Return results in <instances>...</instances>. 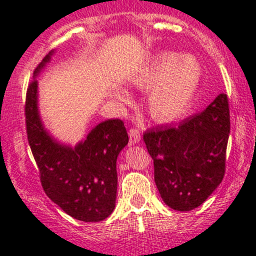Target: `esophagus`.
Returning <instances> with one entry per match:
<instances>
[{
	"label": "esophagus",
	"instance_id": "obj_1",
	"mask_svg": "<svg viewBox=\"0 0 256 256\" xmlns=\"http://www.w3.org/2000/svg\"><path fill=\"white\" fill-rule=\"evenodd\" d=\"M140 140H141V133H140V130H136V128L130 130V144H138Z\"/></svg>",
	"mask_w": 256,
	"mask_h": 256
}]
</instances>
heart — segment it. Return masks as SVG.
<instances>
[{
  "instance_id": "heart-1",
  "label": "heart",
  "mask_w": 256,
  "mask_h": 256,
  "mask_svg": "<svg viewBox=\"0 0 256 256\" xmlns=\"http://www.w3.org/2000/svg\"><path fill=\"white\" fill-rule=\"evenodd\" d=\"M201 79V69L191 56L160 52L132 78L136 87L148 91V112L156 122L172 123L188 112ZM126 100L124 92H118Z\"/></svg>"
}]
</instances>
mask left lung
I'll list each match as a JSON object with an SVG mask.
<instances>
[{
  "mask_svg": "<svg viewBox=\"0 0 256 256\" xmlns=\"http://www.w3.org/2000/svg\"><path fill=\"white\" fill-rule=\"evenodd\" d=\"M230 130L228 97L220 94L204 112L177 126L144 133L156 187L169 208L190 212L220 184Z\"/></svg>",
  "mask_w": 256,
  "mask_h": 256,
  "instance_id": "obj_1",
  "label": "left lung"
}]
</instances>
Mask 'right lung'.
<instances>
[{"mask_svg":"<svg viewBox=\"0 0 256 256\" xmlns=\"http://www.w3.org/2000/svg\"><path fill=\"white\" fill-rule=\"evenodd\" d=\"M52 52L34 70L26 98V136L37 162L44 191L55 204L82 222L108 218L116 198L118 155L128 144L123 120L108 119L96 126L76 148L60 144L40 122L36 76Z\"/></svg>","mask_w":256,"mask_h":256,"instance_id":"add662e5","label":"right lung"}]
</instances>
